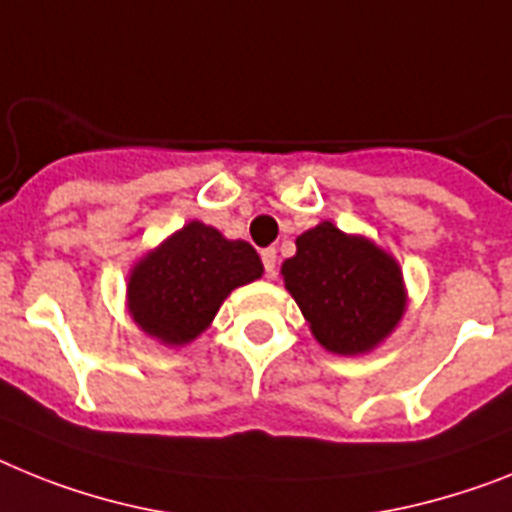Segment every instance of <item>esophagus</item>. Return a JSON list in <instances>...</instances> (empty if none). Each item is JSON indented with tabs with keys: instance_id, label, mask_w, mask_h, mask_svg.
I'll list each match as a JSON object with an SVG mask.
<instances>
[{
	"instance_id": "obj_1",
	"label": "esophagus",
	"mask_w": 512,
	"mask_h": 512,
	"mask_svg": "<svg viewBox=\"0 0 512 512\" xmlns=\"http://www.w3.org/2000/svg\"><path fill=\"white\" fill-rule=\"evenodd\" d=\"M260 257H263V268H265V273H268V276H273V273H276V263H278L276 249H273V247L263 249V252H260Z\"/></svg>"
}]
</instances>
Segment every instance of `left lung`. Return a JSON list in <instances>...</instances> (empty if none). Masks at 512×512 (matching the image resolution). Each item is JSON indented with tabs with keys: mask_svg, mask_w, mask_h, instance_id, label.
<instances>
[{
	"mask_svg": "<svg viewBox=\"0 0 512 512\" xmlns=\"http://www.w3.org/2000/svg\"><path fill=\"white\" fill-rule=\"evenodd\" d=\"M281 273L315 338L333 354L375 349L406 309L393 257L330 221L296 239V255Z\"/></svg>",
	"mask_w": 512,
	"mask_h": 512,
	"instance_id": "1",
	"label": "left lung"
}]
</instances>
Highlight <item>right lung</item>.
<instances>
[{"label": "right lung", "instance_id": "obj_1", "mask_svg": "<svg viewBox=\"0 0 512 512\" xmlns=\"http://www.w3.org/2000/svg\"><path fill=\"white\" fill-rule=\"evenodd\" d=\"M260 276L263 263L247 242L192 221L135 265L127 286L132 320L148 336L182 346L208 328L236 286Z\"/></svg>", "mask_w": 512, "mask_h": 512}]
</instances>
